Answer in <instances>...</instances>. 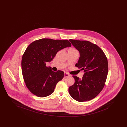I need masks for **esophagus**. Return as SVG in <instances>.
<instances>
[{"instance_id":"1","label":"esophagus","mask_w":127,"mask_h":127,"mask_svg":"<svg viewBox=\"0 0 127 127\" xmlns=\"http://www.w3.org/2000/svg\"><path fill=\"white\" fill-rule=\"evenodd\" d=\"M70 75L69 74H68L67 73L65 72L64 73V77L65 78H66V77H69Z\"/></svg>"}]
</instances>
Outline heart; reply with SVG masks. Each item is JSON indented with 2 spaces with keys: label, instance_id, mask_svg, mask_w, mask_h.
<instances>
[{
  "label": "heart",
  "instance_id": "b5f03b06",
  "mask_svg": "<svg viewBox=\"0 0 127 127\" xmlns=\"http://www.w3.org/2000/svg\"><path fill=\"white\" fill-rule=\"evenodd\" d=\"M69 50H75L74 48H70V49H69Z\"/></svg>",
  "mask_w": 127,
  "mask_h": 127
}]
</instances>
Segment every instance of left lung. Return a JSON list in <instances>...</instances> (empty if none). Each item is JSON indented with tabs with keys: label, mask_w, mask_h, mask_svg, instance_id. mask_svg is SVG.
<instances>
[{
	"label": "left lung",
	"mask_w": 127,
	"mask_h": 127,
	"mask_svg": "<svg viewBox=\"0 0 127 127\" xmlns=\"http://www.w3.org/2000/svg\"><path fill=\"white\" fill-rule=\"evenodd\" d=\"M69 40L80 54L75 66L84 70L82 79L73 76L75 83L69 88V93L79 102L90 100L97 96L105 85L108 72L107 59L96 44L88 41Z\"/></svg>",
	"instance_id": "obj_1"
}]
</instances>
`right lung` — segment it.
<instances>
[{"instance_id":"right-lung-1","label":"right lung","mask_w":127,"mask_h":127,"mask_svg":"<svg viewBox=\"0 0 127 127\" xmlns=\"http://www.w3.org/2000/svg\"><path fill=\"white\" fill-rule=\"evenodd\" d=\"M71 46L67 40L42 38L28 47L22 56L21 68L25 82L31 93L43 97L54 92L64 73L52 71L50 66H46V63L52 61L59 51Z\"/></svg>"}]
</instances>
